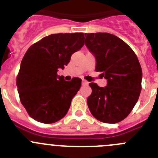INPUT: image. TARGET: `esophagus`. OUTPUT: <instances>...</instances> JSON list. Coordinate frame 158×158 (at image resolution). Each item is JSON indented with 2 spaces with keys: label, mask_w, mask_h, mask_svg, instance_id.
Returning <instances> with one entry per match:
<instances>
[{
  "label": "esophagus",
  "mask_w": 158,
  "mask_h": 158,
  "mask_svg": "<svg viewBox=\"0 0 158 158\" xmlns=\"http://www.w3.org/2000/svg\"><path fill=\"white\" fill-rule=\"evenodd\" d=\"M82 84L83 85V86H86V85H88V84H89V82H88L87 81H86V80H84V79H82Z\"/></svg>",
  "instance_id": "1"
}]
</instances>
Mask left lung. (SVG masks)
Returning a JSON list of instances; mask_svg holds the SVG:
<instances>
[{
  "mask_svg": "<svg viewBox=\"0 0 158 158\" xmlns=\"http://www.w3.org/2000/svg\"><path fill=\"white\" fill-rule=\"evenodd\" d=\"M86 45L96 59L97 72H102L107 86L94 82L87 105L97 120L116 123L131 112L142 89L141 66L134 51L120 38L109 33L85 34Z\"/></svg>",
  "mask_w": 158,
  "mask_h": 158,
  "instance_id": "1",
  "label": "left lung"
}]
</instances>
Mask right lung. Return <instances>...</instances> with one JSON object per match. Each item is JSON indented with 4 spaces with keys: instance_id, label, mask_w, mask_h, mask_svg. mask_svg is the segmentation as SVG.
<instances>
[{
    "instance_id": "obj_1",
    "label": "right lung",
    "mask_w": 158,
    "mask_h": 158,
    "mask_svg": "<svg viewBox=\"0 0 158 158\" xmlns=\"http://www.w3.org/2000/svg\"><path fill=\"white\" fill-rule=\"evenodd\" d=\"M84 34H53L28 49L16 79L21 103L30 116L44 123L58 121L67 114L82 79L65 81L57 76L74 52L84 45Z\"/></svg>"
}]
</instances>
